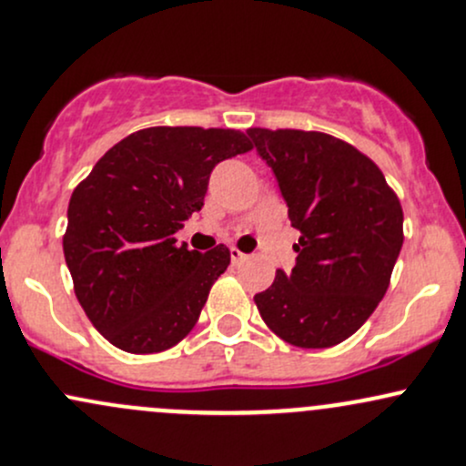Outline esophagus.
<instances>
[{"label":"esophagus","mask_w":466,"mask_h":466,"mask_svg":"<svg viewBox=\"0 0 466 466\" xmlns=\"http://www.w3.org/2000/svg\"><path fill=\"white\" fill-rule=\"evenodd\" d=\"M231 259H233L235 264H238V262H242V259H247V255H244L242 251H239V248L231 247Z\"/></svg>","instance_id":"obj_1"}]
</instances>
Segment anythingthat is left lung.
Instances as JSON below:
<instances>
[{
  "label": "left lung",
  "instance_id": "left-lung-1",
  "mask_svg": "<svg viewBox=\"0 0 466 466\" xmlns=\"http://www.w3.org/2000/svg\"><path fill=\"white\" fill-rule=\"evenodd\" d=\"M299 231L291 273L279 268L255 304L267 327L299 349L358 331L387 293L402 248V207L373 159L318 131L248 128Z\"/></svg>",
  "mask_w": 466,
  "mask_h": 466
}]
</instances>
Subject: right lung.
Instances as JSON below:
<instances>
[{"instance_id": "obj_1", "label": "right lung", "mask_w": 466, "mask_h": 466, "mask_svg": "<svg viewBox=\"0 0 466 466\" xmlns=\"http://www.w3.org/2000/svg\"><path fill=\"white\" fill-rule=\"evenodd\" d=\"M251 148L233 128H142L77 184L64 258L84 313L113 347L159 353L191 333L231 253L188 251L175 233L204 207L215 164Z\"/></svg>"}]
</instances>
